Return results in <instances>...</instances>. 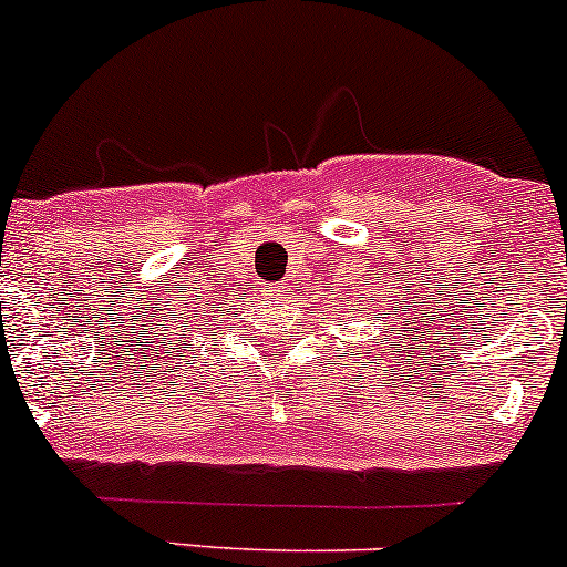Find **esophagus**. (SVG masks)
<instances>
[{
    "label": "esophagus",
    "mask_w": 567,
    "mask_h": 567,
    "mask_svg": "<svg viewBox=\"0 0 567 567\" xmlns=\"http://www.w3.org/2000/svg\"><path fill=\"white\" fill-rule=\"evenodd\" d=\"M272 291H276V295H281L284 289H281V286H272Z\"/></svg>",
    "instance_id": "esophagus-1"
}]
</instances>
